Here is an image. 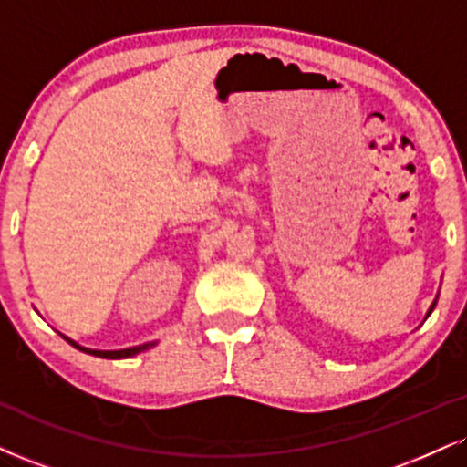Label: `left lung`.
I'll return each instance as SVG.
<instances>
[{
    "instance_id": "8db88e82",
    "label": "left lung",
    "mask_w": 467,
    "mask_h": 467,
    "mask_svg": "<svg viewBox=\"0 0 467 467\" xmlns=\"http://www.w3.org/2000/svg\"><path fill=\"white\" fill-rule=\"evenodd\" d=\"M435 305H437V297H435V300H432V305H431V308H429V313H426V317L431 316V313H432V308H435ZM426 317H424V319H426Z\"/></svg>"
}]
</instances>
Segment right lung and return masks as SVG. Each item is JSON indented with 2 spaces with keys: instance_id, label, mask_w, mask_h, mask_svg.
<instances>
[{
  "instance_id": "1",
  "label": "right lung",
  "mask_w": 467,
  "mask_h": 467,
  "mask_svg": "<svg viewBox=\"0 0 467 467\" xmlns=\"http://www.w3.org/2000/svg\"><path fill=\"white\" fill-rule=\"evenodd\" d=\"M63 337H65V335H63ZM65 339L69 341V344H71L73 348H78V350L88 352V355H93V357H102V358H130V357H134V355H139V352L150 350L151 346H156V341H150V344L134 346V348H126V350H91V348H84V346H80V344H76V341L69 339V337H65Z\"/></svg>"
}]
</instances>
